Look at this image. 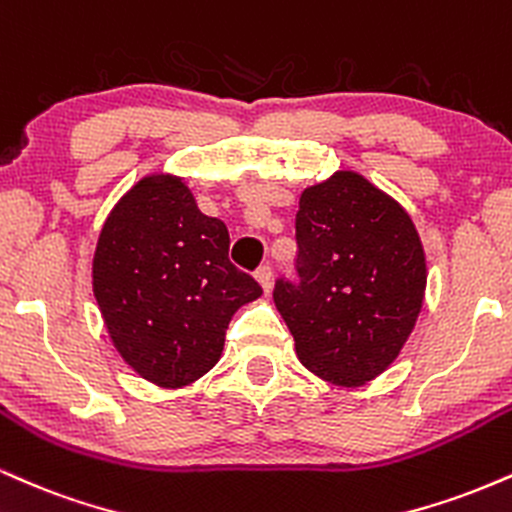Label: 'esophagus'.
I'll return each instance as SVG.
<instances>
[{
	"label": "esophagus",
	"instance_id": "34e87169",
	"mask_svg": "<svg viewBox=\"0 0 512 512\" xmlns=\"http://www.w3.org/2000/svg\"><path fill=\"white\" fill-rule=\"evenodd\" d=\"M256 280L258 285L263 287V292H270V287H273V270H270V266H261L256 270Z\"/></svg>",
	"mask_w": 512,
	"mask_h": 512
}]
</instances>
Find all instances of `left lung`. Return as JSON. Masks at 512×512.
Returning <instances> with one entry per match:
<instances>
[{
	"label": "left lung",
	"mask_w": 512,
	"mask_h": 512,
	"mask_svg": "<svg viewBox=\"0 0 512 512\" xmlns=\"http://www.w3.org/2000/svg\"><path fill=\"white\" fill-rule=\"evenodd\" d=\"M299 285L275 282V306L299 362L342 388L398 359L426 290V254L405 208L362 174L340 170L299 196Z\"/></svg>",
	"instance_id": "obj_1"
}]
</instances>
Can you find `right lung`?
I'll use <instances>...</instances> for the list:
<instances>
[{"instance_id": "obj_1", "label": "right lung", "mask_w": 512, "mask_h": 512, "mask_svg": "<svg viewBox=\"0 0 512 512\" xmlns=\"http://www.w3.org/2000/svg\"><path fill=\"white\" fill-rule=\"evenodd\" d=\"M227 251L225 222L203 215L174 174H148L110 210L93 294L112 345L138 376L182 388L218 364L234 311L263 294Z\"/></svg>"}]
</instances>
